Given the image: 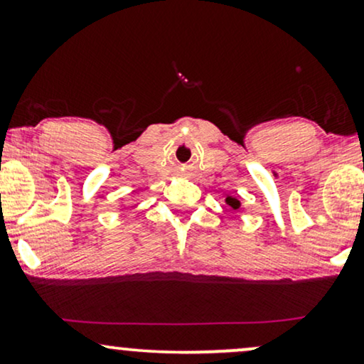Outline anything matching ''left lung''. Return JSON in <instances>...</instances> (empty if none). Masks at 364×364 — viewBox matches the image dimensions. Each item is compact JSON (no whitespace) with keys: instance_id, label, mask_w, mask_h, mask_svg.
Returning <instances> with one entry per match:
<instances>
[{"instance_id":"left-lung-1","label":"left lung","mask_w":364,"mask_h":364,"mask_svg":"<svg viewBox=\"0 0 364 364\" xmlns=\"http://www.w3.org/2000/svg\"><path fill=\"white\" fill-rule=\"evenodd\" d=\"M227 203L232 206L233 210H237V208H240V201L238 200H235V198H227Z\"/></svg>"}]
</instances>
